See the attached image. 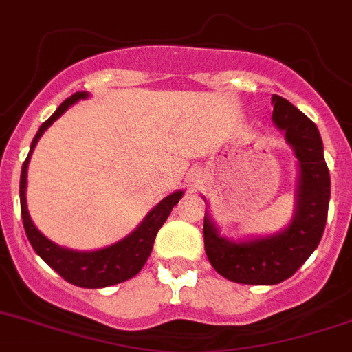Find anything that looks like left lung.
<instances>
[{"mask_svg":"<svg viewBox=\"0 0 352 352\" xmlns=\"http://www.w3.org/2000/svg\"><path fill=\"white\" fill-rule=\"evenodd\" d=\"M273 122L285 131L299 159L297 209L285 232L250 242H228L204 216V245L214 270L236 283L276 285L290 278L314 252L323 235L330 202V173L316 124L289 100L273 95Z\"/></svg>","mask_w":352,"mask_h":352,"instance_id":"obj_1","label":"left lung"}]
</instances>
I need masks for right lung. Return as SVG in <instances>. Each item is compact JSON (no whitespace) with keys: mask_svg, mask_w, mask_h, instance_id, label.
Wrapping results in <instances>:
<instances>
[{"mask_svg":"<svg viewBox=\"0 0 352 352\" xmlns=\"http://www.w3.org/2000/svg\"><path fill=\"white\" fill-rule=\"evenodd\" d=\"M88 93L79 91L65 100L58 109L55 110L48 120L41 124L39 131L36 133L34 140L31 143V152L28 159L23 160L22 174H20V210H22L23 228L31 242L32 249L36 250L39 257L48 264L50 267L56 271L63 280H67L72 285L82 287V289H103V287L116 285V283L126 282L140 273L152 252L153 242H155L157 232L160 230L166 219L169 217L170 210L182 199L183 192H174L160 200L155 207L148 212V216L143 219L138 228L113 245L105 249L93 250V252H78V250H69L58 247L52 240L46 239L41 232L34 226L25 202V186H28V166L31 153L34 150L36 143L39 142L43 133L69 109L70 105L78 100L86 98Z\"/></svg>","mask_w":352,"mask_h":352,"instance_id":"add662e5","label":"right lung"}]
</instances>
